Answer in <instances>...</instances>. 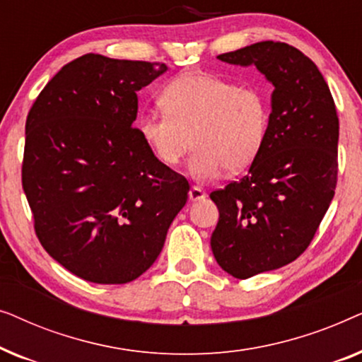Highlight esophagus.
<instances>
[{
	"mask_svg": "<svg viewBox=\"0 0 362 362\" xmlns=\"http://www.w3.org/2000/svg\"><path fill=\"white\" fill-rule=\"evenodd\" d=\"M204 197H206V192L202 191V187L192 186L189 189V199L191 201H201V199H204Z\"/></svg>",
	"mask_w": 362,
	"mask_h": 362,
	"instance_id": "34e87169",
	"label": "esophagus"
}]
</instances>
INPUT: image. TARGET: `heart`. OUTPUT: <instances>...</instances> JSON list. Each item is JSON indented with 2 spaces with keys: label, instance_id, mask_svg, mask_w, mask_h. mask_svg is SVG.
Returning <instances> with one entry per match:
<instances>
[{
  "label": "heart",
  "instance_id": "heart-1",
  "mask_svg": "<svg viewBox=\"0 0 362 362\" xmlns=\"http://www.w3.org/2000/svg\"><path fill=\"white\" fill-rule=\"evenodd\" d=\"M158 102L163 113L140 115L138 133L156 160L170 168L180 165L194 145L189 161L194 180L245 170L265 141L269 108L254 87L189 74L163 88Z\"/></svg>",
  "mask_w": 362,
  "mask_h": 362
}]
</instances>
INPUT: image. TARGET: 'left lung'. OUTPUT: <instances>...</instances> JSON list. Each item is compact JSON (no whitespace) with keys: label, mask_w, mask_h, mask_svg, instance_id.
Returning <instances> with one entry per match:
<instances>
[{"label":"left lung","mask_w":362,"mask_h":362,"mask_svg":"<svg viewBox=\"0 0 362 362\" xmlns=\"http://www.w3.org/2000/svg\"><path fill=\"white\" fill-rule=\"evenodd\" d=\"M217 59L255 66L274 86L265 141L249 173L211 192L219 209L212 254L245 280L290 264L313 240L336 189L339 120L328 83L296 47L264 41Z\"/></svg>","instance_id":"left-lung-1"}]
</instances>
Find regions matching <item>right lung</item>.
Masks as SVG:
<instances>
[{
	"label": "right lung",
	"instance_id": "obj_1",
	"mask_svg": "<svg viewBox=\"0 0 362 362\" xmlns=\"http://www.w3.org/2000/svg\"><path fill=\"white\" fill-rule=\"evenodd\" d=\"M165 64L100 54L69 62L26 120L23 189L41 245L71 274L120 285L150 269L187 201L186 177L141 140L136 92Z\"/></svg>",
	"mask_w": 362,
	"mask_h": 362
}]
</instances>
